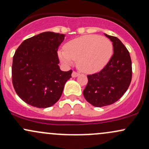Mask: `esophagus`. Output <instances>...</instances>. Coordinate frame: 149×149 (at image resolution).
I'll use <instances>...</instances> for the list:
<instances>
[{"label": "esophagus", "instance_id": "1", "mask_svg": "<svg viewBox=\"0 0 149 149\" xmlns=\"http://www.w3.org/2000/svg\"><path fill=\"white\" fill-rule=\"evenodd\" d=\"M80 75L79 73H78V72L76 71H73V73H72V77L75 78V77H77V76H78Z\"/></svg>", "mask_w": 149, "mask_h": 149}]
</instances>
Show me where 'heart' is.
Masks as SVG:
<instances>
[{"label": "heart", "mask_w": 149, "mask_h": 149, "mask_svg": "<svg viewBox=\"0 0 149 149\" xmlns=\"http://www.w3.org/2000/svg\"><path fill=\"white\" fill-rule=\"evenodd\" d=\"M59 56L64 63L77 61V66L85 73L100 71L108 63L113 53V45L109 39L97 35H88L67 42Z\"/></svg>", "instance_id": "b5f03b06"}]
</instances>
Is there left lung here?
Listing matches in <instances>:
<instances>
[{"label": "left lung", "instance_id": "left-lung-1", "mask_svg": "<svg viewBox=\"0 0 149 149\" xmlns=\"http://www.w3.org/2000/svg\"><path fill=\"white\" fill-rule=\"evenodd\" d=\"M104 35L112 42L114 54L100 71L88 75V82L83 91L86 100L95 107L117 102L127 91L132 77L129 51L117 37Z\"/></svg>", "mask_w": 149, "mask_h": 149}]
</instances>
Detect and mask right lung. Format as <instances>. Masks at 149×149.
Here are the masks:
<instances>
[{
	"instance_id": "add662e5",
	"label": "right lung",
	"mask_w": 149,
	"mask_h": 149,
	"mask_svg": "<svg viewBox=\"0 0 149 149\" xmlns=\"http://www.w3.org/2000/svg\"><path fill=\"white\" fill-rule=\"evenodd\" d=\"M65 35L45 32L22 42L13 56L12 82L24 102L46 108L61 97L65 83L73 71L60 70L58 47Z\"/></svg>"
}]
</instances>
